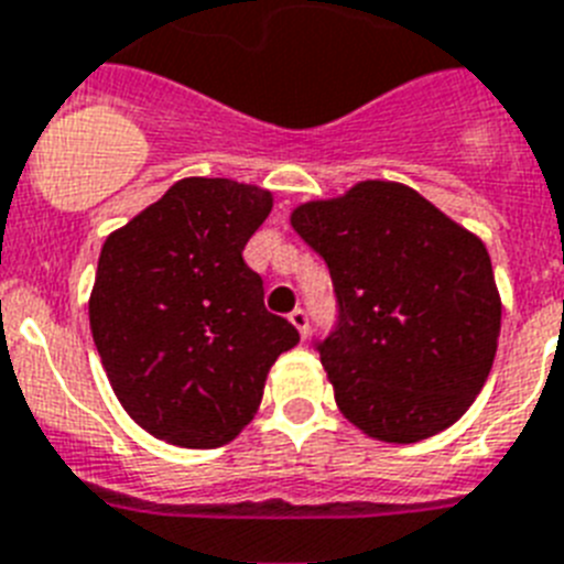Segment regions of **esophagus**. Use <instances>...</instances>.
Wrapping results in <instances>:
<instances>
[{
	"label": "esophagus",
	"mask_w": 564,
	"mask_h": 564,
	"mask_svg": "<svg viewBox=\"0 0 564 564\" xmlns=\"http://www.w3.org/2000/svg\"><path fill=\"white\" fill-rule=\"evenodd\" d=\"M290 321L297 333H301V338H306V333H310V315H306V310H301V306H297V310H292Z\"/></svg>",
	"instance_id": "obj_1"
}]
</instances>
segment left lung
Listing matches in <instances>:
<instances>
[{"instance_id": "8db88e82", "label": "left lung", "mask_w": 564, "mask_h": 564, "mask_svg": "<svg viewBox=\"0 0 564 564\" xmlns=\"http://www.w3.org/2000/svg\"><path fill=\"white\" fill-rule=\"evenodd\" d=\"M290 220L338 297L318 352L340 413L390 444L456 424L490 376L501 329L481 238L392 180L301 203Z\"/></svg>"}]
</instances>
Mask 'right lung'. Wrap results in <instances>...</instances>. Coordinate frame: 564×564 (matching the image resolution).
I'll return each mask as SVG.
<instances>
[{
	"label": "right lung",
	"instance_id": "add662e5",
	"mask_svg": "<svg viewBox=\"0 0 564 564\" xmlns=\"http://www.w3.org/2000/svg\"><path fill=\"white\" fill-rule=\"evenodd\" d=\"M272 192L177 180L102 243L88 318L122 410L177 447L229 444L258 413L278 355L301 340L263 306L243 246Z\"/></svg>",
	"mask_w": 564,
	"mask_h": 564
}]
</instances>
